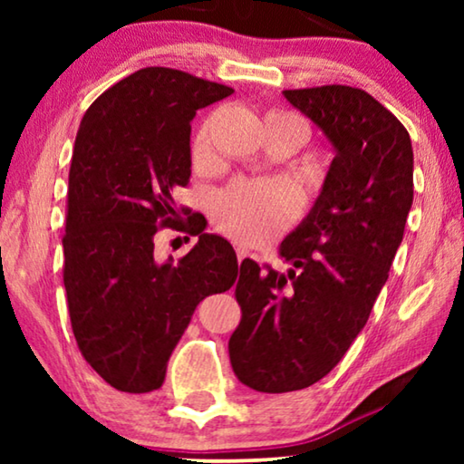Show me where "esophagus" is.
<instances>
[{
    "label": "esophagus",
    "mask_w": 464,
    "mask_h": 464,
    "mask_svg": "<svg viewBox=\"0 0 464 464\" xmlns=\"http://www.w3.org/2000/svg\"><path fill=\"white\" fill-rule=\"evenodd\" d=\"M249 256V251H246V246H243V245H237V257H238V262H243V259Z\"/></svg>",
    "instance_id": "1"
}]
</instances>
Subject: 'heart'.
<instances>
[{
    "instance_id": "b5f03b06",
    "label": "heart",
    "mask_w": 464,
    "mask_h": 464,
    "mask_svg": "<svg viewBox=\"0 0 464 464\" xmlns=\"http://www.w3.org/2000/svg\"><path fill=\"white\" fill-rule=\"evenodd\" d=\"M266 120H281L300 129L304 141L308 126L289 111H270ZM211 122H205L192 139V162L196 169L211 167ZM300 192L285 181H237L213 200V221L227 237L246 245H259L294 224L300 213Z\"/></svg>"
}]
</instances>
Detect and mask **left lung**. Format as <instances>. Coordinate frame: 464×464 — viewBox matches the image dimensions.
I'll use <instances>...</instances> for the list:
<instances>
[{"instance_id": "obj_1", "label": "left lung", "mask_w": 464, "mask_h": 464, "mask_svg": "<svg viewBox=\"0 0 464 464\" xmlns=\"http://www.w3.org/2000/svg\"><path fill=\"white\" fill-rule=\"evenodd\" d=\"M335 148L321 196L283 240L289 272L240 264V323L227 351L240 382L300 391L327 376L384 287L414 200V151L405 126L361 88L283 92Z\"/></svg>"}]
</instances>
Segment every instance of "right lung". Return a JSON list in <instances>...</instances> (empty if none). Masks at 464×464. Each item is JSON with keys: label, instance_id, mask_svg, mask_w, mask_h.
Here are the masks:
<instances>
[{"label": "right lung", "instance_id": "1", "mask_svg": "<svg viewBox=\"0 0 464 464\" xmlns=\"http://www.w3.org/2000/svg\"><path fill=\"white\" fill-rule=\"evenodd\" d=\"M230 86L170 67H145L88 107L69 169L63 283L86 363L122 392L160 389L167 363L196 306L227 291L237 253L202 234L196 213L177 207L189 183V132L202 107ZM164 227L199 234L177 263H158L153 237Z\"/></svg>", "mask_w": 464, "mask_h": 464}]
</instances>
